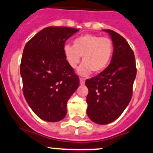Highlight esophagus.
<instances>
[{
    "instance_id": "1",
    "label": "esophagus",
    "mask_w": 153,
    "mask_h": 153,
    "mask_svg": "<svg viewBox=\"0 0 153 153\" xmlns=\"http://www.w3.org/2000/svg\"><path fill=\"white\" fill-rule=\"evenodd\" d=\"M79 82H80V85H85V79L83 78H80L79 79Z\"/></svg>"
}]
</instances>
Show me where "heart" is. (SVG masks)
<instances>
[{"instance_id":"obj_1","label":"heart","mask_w":153,"mask_h":153,"mask_svg":"<svg viewBox=\"0 0 153 153\" xmlns=\"http://www.w3.org/2000/svg\"><path fill=\"white\" fill-rule=\"evenodd\" d=\"M114 53V44L107 37L93 34H85L76 38L73 46L65 44L63 54L68 65L75 68L82 56V63L79 67L78 73L82 76L91 71L98 74L108 67Z\"/></svg>"}]
</instances>
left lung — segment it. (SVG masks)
Masks as SVG:
<instances>
[{
    "instance_id": "left-lung-1",
    "label": "left lung",
    "mask_w": 153,
    "mask_h": 153,
    "mask_svg": "<svg viewBox=\"0 0 153 153\" xmlns=\"http://www.w3.org/2000/svg\"><path fill=\"white\" fill-rule=\"evenodd\" d=\"M111 36L114 53L107 68L98 76L88 79L85 85L87 114L97 124L106 125L117 119L132 97L136 75L135 56L122 36L111 30H103Z\"/></svg>"
}]
</instances>
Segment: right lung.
Wrapping results in <instances>:
<instances>
[{"label": "right lung", "mask_w": 153, "mask_h": 153, "mask_svg": "<svg viewBox=\"0 0 153 153\" xmlns=\"http://www.w3.org/2000/svg\"><path fill=\"white\" fill-rule=\"evenodd\" d=\"M79 30L50 26L25 46L20 64L23 94L31 109L43 120H63L67 102L79 85V79L63 54L66 40Z\"/></svg>", "instance_id": "1"}]
</instances>
